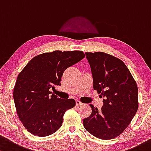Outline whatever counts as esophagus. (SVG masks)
Listing matches in <instances>:
<instances>
[{
	"label": "esophagus",
	"mask_w": 151,
	"mask_h": 151,
	"mask_svg": "<svg viewBox=\"0 0 151 151\" xmlns=\"http://www.w3.org/2000/svg\"><path fill=\"white\" fill-rule=\"evenodd\" d=\"M76 105H77V106H82V105H83V104L81 103L80 101H78V100H77V101H76Z\"/></svg>",
	"instance_id": "34e87169"
}]
</instances>
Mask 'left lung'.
Masks as SVG:
<instances>
[{
  "mask_svg": "<svg viewBox=\"0 0 151 151\" xmlns=\"http://www.w3.org/2000/svg\"><path fill=\"white\" fill-rule=\"evenodd\" d=\"M93 88L103 98L101 109L92 104V113L83 119L85 129L102 139L115 138L127 127L138 109L136 82L122 60L103 52L85 53Z\"/></svg>",
  "mask_w": 151,
  "mask_h": 151,
  "instance_id": "8db88e82",
  "label": "left lung"
}]
</instances>
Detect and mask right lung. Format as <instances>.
<instances>
[{
    "mask_svg": "<svg viewBox=\"0 0 151 151\" xmlns=\"http://www.w3.org/2000/svg\"><path fill=\"white\" fill-rule=\"evenodd\" d=\"M84 58L80 50L45 53L32 58L19 74L13 94L14 104L29 132L45 137L61 127L65 112L76 102L61 99L50 90L54 85H61L63 71Z\"/></svg>",
    "mask_w": 151,
    "mask_h": 151,
    "instance_id": "obj_1",
    "label": "right lung"
}]
</instances>
